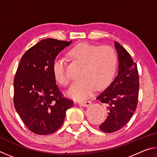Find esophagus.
<instances>
[{
    "label": "esophagus",
    "mask_w": 157,
    "mask_h": 157,
    "mask_svg": "<svg viewBox=\"0 0 157 157\" xmlns=\"http://www.w3.org/2000/svg\"><path fill=\"white\" fill-rule=\"evenodd\" d=\"M91 104V101H84V102H79V105L82 106V107H89Z\"/></svg>",
    "instance_id": "obj_1"
}]
</instances>
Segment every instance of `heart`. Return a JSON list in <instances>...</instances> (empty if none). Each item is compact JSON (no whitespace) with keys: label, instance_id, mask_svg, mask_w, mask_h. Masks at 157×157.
<instances>
[{"label":"heart","instance_id":"b5f03b06","mask_svg":"<svg viewBox=\"0 0 157 157\" xmlns=\"http://www.w3.org/2000/svg\"><path fill=\"white\" fill-rule=\"evenodd\" d=\"M74 59L83 64L81 79L71 85L68 95L76 100L91 97L95 89H104L110 83L115 74L118 58L112 48L95 46L86 42L77 44L69 51ZM55 78L63 86H67L70 78L66 73V62L57 56L52 62Z\"/></svg>","mask_w":157,"mask_h":157}]
</instances>
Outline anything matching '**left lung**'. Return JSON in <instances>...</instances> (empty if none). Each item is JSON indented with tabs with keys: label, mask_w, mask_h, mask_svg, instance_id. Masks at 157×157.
<instances>
[{
	"label": "left lung",
	"mask_w": 157,
	"mask_h": 157,
	"mask_svg": "<svg viewBox=\"0 0 157 157\" xmlns=\"http://www.w3.org/2000/svg\"><path fill=\"white\" fill-rule=\"evenodd\" d=\"M118 55V75L98 95L97 99L107 105V119L99 126L105 133L118 131L128 123L136 109L139 91L137 65L131 55L118 42L114 43Z\"/></svg>",
	"instance_id": "1"
}]
</instances>
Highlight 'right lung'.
I'll list each match as a JSON object with an SVG mask.
<instances>
[{
  "mask_svg": "<svg viewBox=\"0 0 157 157\" xmlns=\"http://www.w3.org/2000/svg\"><path fill=\"white\" fill-rule=\"evenodd\" d=\"M72 41L43 39L25 52L14 79V105L26 127L39 135L52 134L64 121L73 100L56 84L52 62Z\"/></svg>",
  "mask_w": 157,
  "mask_h": 157,
  "instance_id": "obj_1",
  "label": "right lung"
}]
</instances>
